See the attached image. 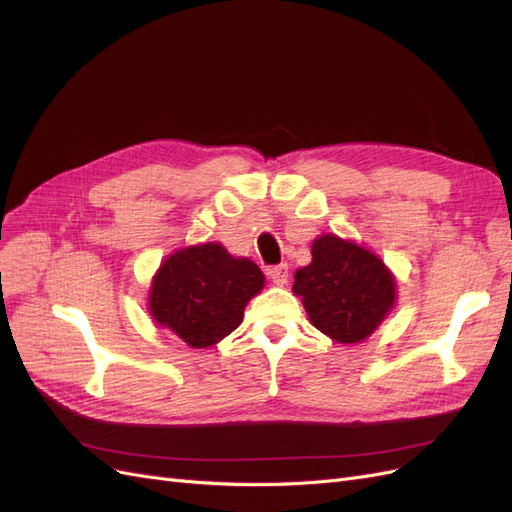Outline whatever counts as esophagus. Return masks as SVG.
Masks as SVG:
<instances>
[{
    "label": "esophagus",
    "mask_w": 512,
    "mask_h": 512,
    "mask_svg": "<svg viewBox=\"0 0 512 512\" xmlns=\"http://www.w3.org/2000/svg\"><path fill=\"white\" fill-rule=\"evenodd\" d=\"M268 276L272 279V283H274V285H279V287H283V285H287V283H289V270H287V266H285V264L268 268Z\"/></svg>",
    "instance_id": "34e87169"
}]
</instances>
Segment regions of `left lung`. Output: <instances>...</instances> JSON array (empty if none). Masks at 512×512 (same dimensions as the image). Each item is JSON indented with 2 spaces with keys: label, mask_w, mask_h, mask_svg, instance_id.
<instances>
[{
  "label": "left lung",
  "mask_w": 512,
  "mask_h": 512,
  "mask_svg": "<svg viewBox=\"0 0 512 512\" xmlns=\"http://www.w3.org/2000/svg\"><path fill=\"white\" fill-rule=\"evenodd\" d=\"M311 255L294 281L311 324L339 343L364 341L394 302V279L384 261L328 233L313 242Z\"/></svg>",
  "instance_id": "left-lung-1"
}]
</instances>
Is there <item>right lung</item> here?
Wrapping results in <instances>:
<instances>
[{
	"label": "right lung",
	"instance_id": "add662e5",
	"mask_svg": "<svg viewBox=\"0 0 512 512\" xmlns=\"http://www.w3.org/2000/svg\"><path fill=\"white\" fill-rule=\"evenodd\" d=\"M264 287V274L221 244L184 248L160 264L150 311L191 347H210L242 324L244 306Z\"/></svg>",
	"mask_w": 512,
	"mask_h": 512
}]
</instances>
